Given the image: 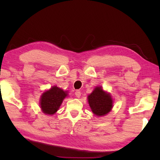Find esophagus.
Returning a JSON list of instances; mask_svg holds the SVG:
<instances>
[{
	"mask_svg": "<svg viewBox=\"0 0 160 160\" xmlns=\"http://www.w3.org/2000/svg\"><path fill=\"white\" fill-rule=\"evenodd\" d=\"M75 96H76L77 97H78V98H79V97L81 95V92H80V90H76V91H75Z\"/></svg>",
	"mask_w": 160,
	"mask_h": 160,
	"instance_id": "obj_1",
	"label": "esophagus"
}]
</instances>
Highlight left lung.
I'll return each mask as SVG.
<instances>
[{
	"mask_svg": "<svg viewBox=\"0 0 160 160\" xmlns=\"http://www.w3.org/2000/svg\"><path fill=\"white\" fill-rule=\"evenodd\" d=\"M88 102L92 112L99 116L106 115L113 107L110 94L103 91L101 87H97L88 96Z\"/></svg>",
	"mask_w": 160,
	"mask_h": 160,
	"instance_id": "left-lung-1",
	"label": "left lung"
}]
</instances>
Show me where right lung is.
Masks as SVG:
<instances>
[{
  "mask_svg": "<svg viewBox=\"0 0 160 160\" xmlns=\"http://www.w3.org/2000/svg\"><path fill=\"white\" fill-rule=\"evenodd\" d=\"M67 96L66 92L58 87L53 86L42 95L40 105L46 114H54L60 107L63 99Z\"/></svg>",
  "mask_w": 160,
  "mask_h": 160,
  "instance_id": "1",
  "label": "right lung"
}]
</instances>
